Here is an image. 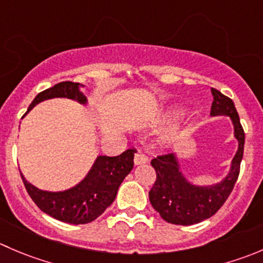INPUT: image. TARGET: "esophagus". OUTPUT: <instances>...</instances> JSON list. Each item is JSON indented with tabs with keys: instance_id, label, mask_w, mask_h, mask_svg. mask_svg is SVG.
Returning a JSON list of instances; mask_svg holds the SVG:
<instances>
[{
	"instance_id": "esophagus-1",
	"label": "esophagus",
	"mask_w": 263,
	"mask_h": 263,
	"mask_svg": "<svg viewBox=\"0 0 263 263\" xmlns=\"http://www.w3.org/2000/svg\"><path fill=\"white\" fill-rule=\"evenodd\" d=\"M134 162H135V164H136V165L144 164V163L147 162V157L145 154H142L141 152H137L136 155H135Z\"/></svg>"
}]
</instances>
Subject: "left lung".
<instances>
[{
    "mask_svg": "<svg viewBox=\"0 0 263 263\" xmlns=\"http://www.w3.org/2000/svg\"><path fill=\"white\" fill-rule=\"evenodd\" d=\"M212 95L211 116L230 118L238 150L231 160L228 175L213 185H196L189 181L181 170L177 153L159 155L152 160L157 180L149 191V200L160 217L170 223L187 226L212 217L226 202L238 180L246 140L243 127L233 100L216 88H212Z\"/></svg>",
    "mask_w": 263,
    "mask_h": 263,
    "instance_id": "obj_1",
    "label": "left lung"
}]
</instances>
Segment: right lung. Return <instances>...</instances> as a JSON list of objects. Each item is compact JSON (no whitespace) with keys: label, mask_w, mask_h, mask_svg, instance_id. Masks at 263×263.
<instances>
[{"label":"right lung","mask_w":263,"mask_h":263,"mask_svg":"<svg viewBox=\"0 0 263 263\" xmlns=\"http://www.w3.org/2000/svg\"><path fill=\"white\" fill-rule=\"evenodd\" d=\"M82 87L85 86L81 83H58L38 93L28 111L42 101L56 98L70 99L86 106L88 100L81 91ZM135 153L136 149H128L117 157L99 155L83 180L63 191L41 190L28 182L22 172L20 175L28 194L42 212L63 222L82 225L96 220L114 202L118 187L134 168Z\"/></svg>","instance_id":"right-lung-1"}]
</instances>
